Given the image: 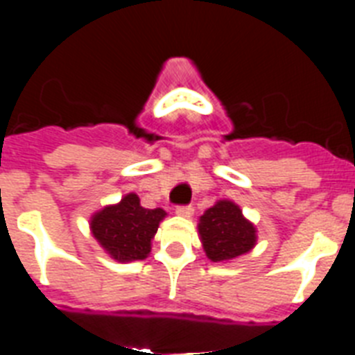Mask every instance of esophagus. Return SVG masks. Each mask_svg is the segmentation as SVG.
<instances>
[{"label": "esophagus", "instance_id": "obj_1", "mask_svg": "<svg viewBox=\"0 0 355 355\" xmlns=\"http://www.w3.org/2000/svg\"><path fill=\"white\" fill-rule=\"evenodd\" d=\"M175 213L180 216H184V218H188V216L193 215V208L192 206H178L175 208Z\"/></svg>", "mask_w": 355, "mask_h": 355}]
</instances>
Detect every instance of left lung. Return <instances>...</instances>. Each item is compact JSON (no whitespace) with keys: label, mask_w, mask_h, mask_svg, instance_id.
Returning a JSON list of instances; mask_svg holds the SVG:
<instances>
[{"label":"left lung","mask_w":355,"mask_h":355,"mask_svg":"<svg viewBox=\"0 0 355 355\" xmlns=\"http://www.w3.org/2000/svg\"><path fill=\"white\" fill-rule=\"evenodd\" d=\"M199 234L211 261H229L256 245V227L233 200H218L199 218Z\"/></svg>","instance_id":"obj_1"}]
</instances>
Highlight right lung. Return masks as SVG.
<instances>
[{
	"mask_svg": "<svg viewBox=\"0 0 355 355\" xmlns=\"http://www.w3.org/2000/svg\"><path fill=\"white\" fill-rule=\"evenodd\" d=\"M165 215L162 208H142L139 196L128 193L117 205L97 211L90 218V231L110 258L121 263L146 259Z\"/></svg>",
	"mask_w": 355,
	"mask_h": 355,
	"instance_id": "1",
	"label": "right lung"
}]
</instances>
